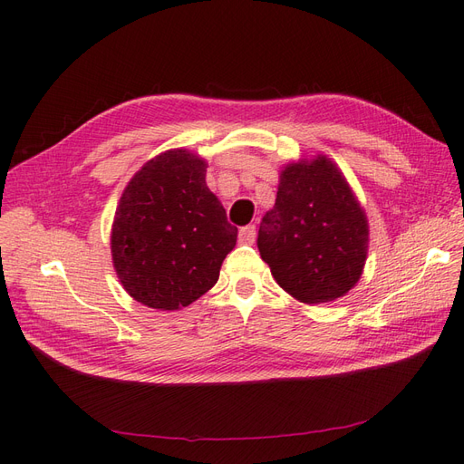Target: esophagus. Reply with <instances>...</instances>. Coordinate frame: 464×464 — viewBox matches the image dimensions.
<instances>
[{"mask_svg":"<svg viewBox=\"0 0 464 464\" xmlns=\"http://www.w3.org/2000/svg\"><path fill=\"white\" fill-rule=\"evenodd\" d=\"M256 234H257V230H256L254 224H247V227L240 228V242L254 244L256 242Z\"/></svg>","mask_w":464,"mask_h":464,"instance_id":"34e87169","label":"esophagus"}]
</instances>
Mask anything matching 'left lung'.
Wrapping results in <instances>:
<instances>
[{"mask_svg": "<svg viewBox=\"0 0 464 464\" xmlns=\"http://www.w3.org/2000/svg\"><path fill=\"white\" fill-rule=\"evenodd\" d=\"M368 242L366 213L331 159L317 154L285 166L257 236L280 288L304 304L344 296L362 276Z\"/></svg>", "mask_w": 464, "mask_h": 464, "instance_id": "8db88e82", "label": "left lung"}]
</instances>
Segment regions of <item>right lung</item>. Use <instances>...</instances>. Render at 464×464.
Instances as JSON below:
<instances>
[{
  "label": "right lung",
  "instance_id": "right-lung-1",
  "mask_svg": "<svg viewBox=\"0 0 464 464\" xmlns=\"http://www.w3.org/2000/svg\"><path fill=\"white\" fill-rule=\"evenodd\" d=\"M207 162L186 149L149 160L123 189L111 224V261L125 292L174 312L217 285L237 228L207 188Z\"/></svg>",
  "mask_w": 464,
  "mask_h": 464
}]
</instances>
